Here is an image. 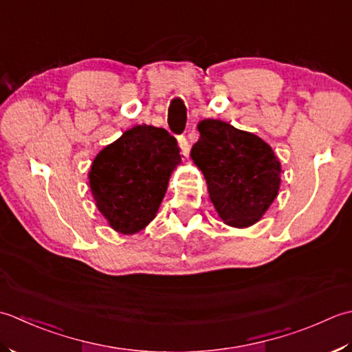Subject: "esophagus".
<instances>
[{"label":"esophagus","mask_w":352,"mask_h":352,"mask_svg":"<svg viewBox=\"0 0 352 352\" xmlns=\"http://www.w3.org/2000/svg\"><path fill=\"white\" fill-rule=\"evenodd\" d=\"M177 141H179V146H181L184 156H188L190 155V142H188V140H186V136L185 135L177 136Z\"/></svg>","instance_id":"34e87169"}]
</instances>
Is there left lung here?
I'll return each mask as SVG.
<instances>
[{"instance_id": "left-lung-1", "label": "left lung", "mask_w": 352, "mask_h": 352, "mask_svg": "<svg viewBox=\"0 0 352 352\" xmlns=\"http://www.w3.org/2000/svg\"><path fill=\"white\" fill-rule=\"evenodd\" d=\"M191 157L202 170L211 202L228 225L246 228L278 196L281 164L256 135L220 120H204Z\"/></svg>"}]
</instances>
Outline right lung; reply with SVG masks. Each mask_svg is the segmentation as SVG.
Wrapping results in <instances>:
<instances>
[{
	"mask_svg": "<svg viewBox=\"0 0 352 352\" xmlns=\"http://www.w3.org/2000/svg\"><path fill=\"white\" fill-rule=\"evenodd\" d=\"M179 161L175 136L146 124L126 131L96 156L91 191L116 231L135 234L155 219Z\"/></svg>",
	"mask_w": 352,
	"mask_h": 352,
	"instance_id": "add662e5",
	"label": "right lung"
}]
</instances>
